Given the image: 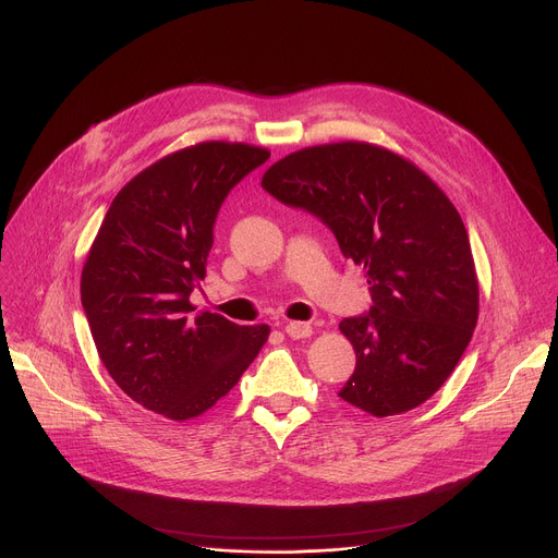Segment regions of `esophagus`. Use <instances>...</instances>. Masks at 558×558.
<instances>
[{"instance_id":"esophagus-1","label":"esophagus","mask_w":558,"mask_h":558,"mask_svg":"<svg viewBox=\"0 0 558 558\" xmlns=\"http://www.w3.org/2000/svg\"><path fill=\"white\" fill-rule=\"evenodd\" d=\"M286 335L290 339H307L313 335V326L311 324H303V322H288L286 324Z\"/></svg>"}]
</instances>
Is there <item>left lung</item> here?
Segmentation results:
<instances>
[{"label":"left lung","mask_w":558,"mask_h":558,"mask_svg":"<svg viewBox=\"0 0 558 558\" xmlns=\"http://www.w3.org/2000/svg\"><path fill=\"white\" fill-rule=\"evenodd\" d=\"M262 189L315 215L365 270L373 305L339 324L356 352L339 397L373 416L427 401L478 317L470 239L452 202L410 161L361 142L292 153L268 168Z\"/></svg>","instance_id":"left-lung-1"}]
</instances>
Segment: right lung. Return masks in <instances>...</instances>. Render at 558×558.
Here are the masks:
<instances>
[{
	"label": "right lung",
	"instance_id": "add662e5",
	"mask_svg": "<svg viewBox=\"0 0 558 558\" xmlns=\"http://www.w3.org/2000/svg\"><path fill=\"white\" fill-rule=\"evenodd\" d=\"M245 144L172 153L112 199L82 272V305L108 375L133 401L174 421L226 397L268 339L195 313L217 215L234 185L268 161Z\"/></svg>",
	"mask_w": 558,
	"mask_h": 558
}]
</instances>
